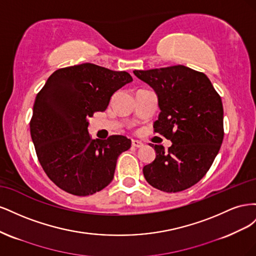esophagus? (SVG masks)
<instances>
[{
	"label": "esophagus",
	"instance_id": "esophagus-1",
	"mask_svg": "<svg viewBox=\"0 0 256 256\" xmlns=\"http://www.w3.org/2000/svg\"><path fill=\"white\" fill-rule=\"evenodd\" d=\"M131 144H132L134 147H136V148H140V147L143 146V143L141 141H138V140H132L131 141Z\"/></svg>",
	"mask_w": 256,
	"mask_h": 256
}]
</instances>
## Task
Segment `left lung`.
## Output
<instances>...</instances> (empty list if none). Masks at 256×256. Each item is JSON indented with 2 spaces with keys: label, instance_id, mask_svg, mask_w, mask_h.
Wrapping results in <instances>:
<instances>
[{
  "label": "left lung",
  "instance_id": "obj_1",
  "mask_svg": "<svg viewBox=\"0 0 256 256\" xmlns=\"http://www.w3.org/2000/svg\"><path fill=\"white\" fill-rule=\"evenodd\" d=\"M154 88L160 114L154 132L172 141L143 168L145 180L164 192H180L198 182L210 168L224 136L220 95L203 72L182 65L134 70Z\"/></svg>",
  "mask_w": 256,
  "mask_h": 256
}]
</instances>
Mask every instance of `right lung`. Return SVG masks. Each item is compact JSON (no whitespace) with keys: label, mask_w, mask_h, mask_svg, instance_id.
<instances>
[{"label":"right lung","mask_w":256,"mask_h":256,"mask_svg":"<svg viewBox=\"0 0 256 256\" xmlns=\"http://www.w3.org/2000/svg\"><path fill=\"white\" fill-rule=\"evenodd\" d=\"M131 81L126 72L85 63L58 69L37 94L30 136L44 173L62 190L86 196L112 182L131 140L118 134L94 140L88 120L104 112L114 92Z\"/></svg>","instance_id":"add662e5"}]
</instances>
